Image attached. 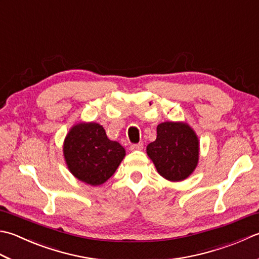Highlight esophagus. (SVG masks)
Segmentation results:
<instances>
[{
    "label": "esophagus",
    "mask_w": 259,
    "mask_h": 259,
    "mask_svg": "<svg viewBox=\"0 0 259 259\" xmlns=\"http://www.w3.org/2000/svg\"><path fill=\"white\" fill-rule=\"evenodd\" d=\"M144 148V144L143 143H138V144H133L130 146V150H141Z\"/></svg>",
    "instance_id": "obj_1"
}]
</instances>
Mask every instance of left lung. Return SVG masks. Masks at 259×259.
<instances>
[{
    "instance_id": "obj_1",
    "label": "left lung",
    "mask_w": 259,
    "mask_h": 259,
    "mask_svg": "<svg viewBox=\"0 0 259 259\" xmlns=\"http://www.w3.org/2000/svg\"><path fill=\"white\" fill-rule=\"evenodd\" d=\"M147 154L164 179L183 181L197 165L199 140L187 124L164 122L157 126V138L147 146Z\"/></svg>"
}]
</instances>
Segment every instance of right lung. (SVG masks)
I'll use <instances>...</instances> for the list:
<instances>
[{
    "label": "right lung",
    "instance_id": "obj_1",
    "mask_svg": "<svg viewBox=\"0 0 259 259\" xmlns=\"http://www.w3.org/2000/svg\"><path fill=\"white\" fill-rule=\"evenodd\" d=\"M64 155L72 174L90 185H101L114 174L125 150L108 138L99 123L73 126L65 139Z\"/></svg>",
    "mask_w": 259,
    "mask_h": 259
}]
</instances>
